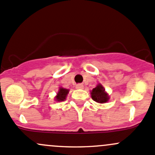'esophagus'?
Instances as JSON below:
<instances>
[{"label":"esophagus","instance_id":"1","mask_svg":"<svg viewBox=\"0 0 155 155\" xmlns=\"http://www.w3.org/2000/svg\"><path fill=\"white\" fill-rule=\"evenodd\" d=\"M76 88L78 89H84V85L81 84H78L76 85Z\"/></svg>","mask_w":155,"mask_h":155}]
</instances>
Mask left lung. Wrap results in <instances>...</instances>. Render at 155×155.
I'll return each mask as SVG.
<instances>
[{
    "instance_id": "8db88e82",
    "label": "left lung",
    "mask_w": 155,
    "mask_h": 155,
    "mask_svg": "<svg viewBox=\"0 0 155 155\" xmlns=\"http://www.w3.org/2000/svg\"><path fill=\"white\" fill-rule=\"evenodd\" d=\"M91 97L93 101L99 104L106 103L110 98L109 95L105 92V89L101 84H98L95 88L92 89L91 91Z\"/></svg>"
}]
</instances>
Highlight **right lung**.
I'll list each match as a JSON object with an SVG mask.
<instances>
[{"instance_id":"add662e5","label":"right lung","mask_w":155,"mask_h":155,"mask_svg":"<svg viewBox=\"0 0 155 155\" xmlns=\"http://www.w3.org/2000/svg\"><path fill=\"white\" fill-rule=\"evenodd\" d=\"M69 89H64L63 87H60L59 89L58 92H57V95L55 97V100L57 101H63L66 100L67 95H68Z\"/></svg>"}]
</instances>
